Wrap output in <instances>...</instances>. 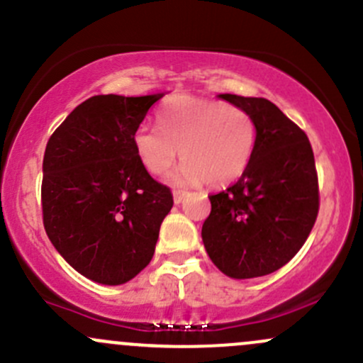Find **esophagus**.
<instances>
[{
  "label": "esophagus",
  "instance_id": "esophagus-1",
  "mask_svg": "<svg viewBox=\"0 0 363 363\" xmlns=\"http://www.w3.org/2000/svg\"><path fill=\"white\" fill-rule=\"evenodd\" d=\"M185 196H186V192H185V190H174V192H173L174 204H180V202L183 201V199H185Z\"/></svg>",
  "mask_w": 363,
  "mask_h": 363
}]
</instances>
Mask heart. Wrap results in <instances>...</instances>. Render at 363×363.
Masks as SVG:
<instances>
[{"label": "heart", "mask_w": 363, "mask_h": 363, "mask_svg": "<svg viewBox=\"0 0 363 363\" xmlns=\"http://www.w3.org/2000/svg\"><path fill=\"white\" fill-rule=\"evenodd\" d=\"M159 128L133 135L135 152L152 174H166L182 150L185 162L174 183L225 186L239 180L251 162L256 124L249 112L223 102L177 95L157 116Z\"/></svg>", "instance_id": "1"}]
</instances>
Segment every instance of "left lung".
Here are the masks:
<instances>
[{
    "label": "left lung",
    "mask_w": 363,
    "mask_h": 363,
    "mask_svg": "<svg viewBox=\"0 0 363 363\" xmlns=\"http://www.w3.org/2000/svg\"><path fill=\"white\" fill-rule=\"evenodd\" d=\"M249 112L256 145L242 177L209 196L202 225L209 258L232 279H255L294 258L318 214V178L305 131L267 99L220 95Z\"/></svg>",
    "instance_id": "1"
}]
</instances>
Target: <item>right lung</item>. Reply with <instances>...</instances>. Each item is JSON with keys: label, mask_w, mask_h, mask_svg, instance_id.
<instances>
[{"label": "right lung", "mask_w": 363, "mask_h": 363, "mask_svg": "<svg viewBox=\"0 0 363 363\" xmlns=\"http://www.w3.org/2000/svg\"><path fill=\"white\" fill-rule=\"evenodd\" d=\"M162 93L96 95L77 105L46 143L41 206L46 235L81 275L119 286L150 263L169 186L140 162L133 135Z\"/></svg>", "instance_id": "right-lung-1"}]
</instances>
